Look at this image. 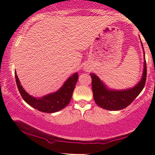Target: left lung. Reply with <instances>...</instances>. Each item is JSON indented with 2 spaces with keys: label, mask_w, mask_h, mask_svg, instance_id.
Listing matches in <instances>:
<instances>
[{
  "label": "left lung",
  "mask_w": 155,
  "mask_h": 155,
  "mask_svg": "<svg viewBox=\"0 0 155 155\" xmlns=\"http://www.w3.org/2000/svg\"><path fill=\"white\" fill-rule=\"evenodd\" d=\"M140 43L143 50V44L142 42ZM143 57L145 59L144 50ZM90 76L92 78V89L94 101L96 104L104 109L118 111L128 106L144 87L147 79V63L144 60L143 74L139 82L133 87L124 90H114L108 88L95 74L91 73Z\"/></svg>",
  "instance_id": "1"
}]
</instances>
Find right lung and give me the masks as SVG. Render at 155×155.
<instances>
[{
	"mask_svg": "<svg viewBox=\"0 0 155 155\" xmlns=\"http://www.w3.org/2000/svg\"><path fill=\"white\" fill-rule=\"evenodd\" d=\"M78 77L79 75L76 72L71 76L65 81L63 86L56 92H51L43 97H35L29 95L23 89L15 71L17 86L23 100L33 108L45 113H54L62 110L69 104L76 84L78 81Z\"/></svg>",
	"mask_w": 155,
	"mask_h": 155,
	"instance_id": "add662e5",
	"label": "right lung"
}]
</instances>
